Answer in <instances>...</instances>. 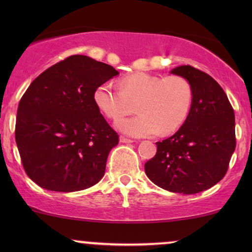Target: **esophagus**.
Here are the masks:
<instances>
[{
  "label": "esophagus",
  "mask_w": 252,
  "mask_h": 252,
  "mask_svg": "<svg viewBox=\"0 0 252 252\" xmlns=\"http://www.w3.org/2000/svg\"><path fill=\"white\" fill-rule=\"evenodd\" d=\"M119 141L122 143H132V142H134L132 139H128V137H125V136H120Z\"/></svg>",
  "instance_id": "obj_1"
}]
</instances>
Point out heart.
Returning <instances> with one entry per match:
<instances>
[{
	"label": "heart",
	"mask_w": 252,
	"mask_h": 252,
	"mask_svg": "<svg viewBox=\"0 0 252 252\" xmlns=\"http://www.w3.org/2000/svg\"><path fill=\"white\" fill-rule=\"evenodd\" d=\"M192 99V86L186 78L147 72L126 75L120 86L104 82L94 92L96 106L112 120L132 113L136 104L140 115L117 123V128L135 137L175 132L187 119Z\"/></svg>",
	"instance_id": "1"
}]
</instances>
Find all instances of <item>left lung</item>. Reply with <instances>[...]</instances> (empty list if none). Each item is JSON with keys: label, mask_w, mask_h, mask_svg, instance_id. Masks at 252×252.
<instances>
[{"label": "left lung", "mask_w": 252, "mask_h": 252, "mask_svg": "<svg viewBox=\"0 0 252 252\" xmlns=\"http://www.w3.org/2000/svg\"><path fill=\"white\" fill-rule=\"evenodd\" d=\"M192 86L190 112L177 133L157 142V153L144 164L147 177L158 187L190 195L225 177L235 150V115L226 93L208 73L190 65L175 67Z\"/></svg>", "instance_id": "8db88e82"}]
</instances>
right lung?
<instances>
[{
	"instance_id": "right-lung-1",
	"label": "right lung",
	"mask_w": 252,
	"mask_h": 252,
	"mask_svg": "<svg viewBox=\"0 0 252 252\" xmlns=\"http://www.w3.org/2000/svg\"><path fill=\"white\" fill-rule=\"evenodd\" d=\"M117 74L111 65L73 55L34 79L20 98L15 129L31 180L61 192L101 180L119 136L96 106L94 92Z\"/></svg>"
}]
</instances>
